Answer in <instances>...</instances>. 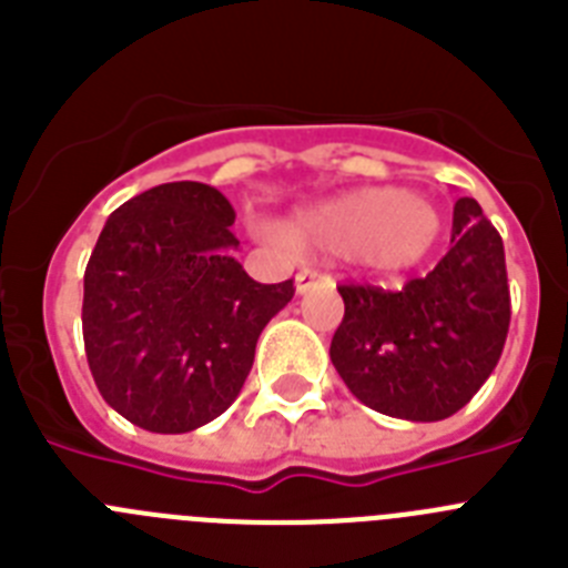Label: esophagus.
I'll return each instance as SVG.
<instances>
[{
  "label": "esophagus",
  "mask_w": 568,
  "mask_h": 568,
  "mask_svg": "<svg viewBox=\"0 0 568 568\" xmlns=\"http://www.w3.org/2000/svg\"><path fill=\"white\" fill-rule=\"evenodd\" d=\"M324 281H329V275L318 273V270H301V273H295V293H307L310 287L324 284Z\"/></svg>",
  "instance_id": "obj_1"
}]
</instances>
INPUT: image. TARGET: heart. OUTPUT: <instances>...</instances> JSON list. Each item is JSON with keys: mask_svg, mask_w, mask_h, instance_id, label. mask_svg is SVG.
Masks as SVG:
<instances>
[{"mask_svg": "<svg viewBox=\"0 0 568 568\" xmlns=\"http://www.w3.org/2000/svg\"><path fill=\"white\" fill-rule=\"evenodd\" d=\"M440 233V219L424 199L404 190L373 187L304 210L290 222L287 241L301 250L353 255L375 275L418 267Z\"/></svg>", "mask_w": 568, "mask_h": 568, "instance_id": "obj_1", "label": "heart"}]
</instances>
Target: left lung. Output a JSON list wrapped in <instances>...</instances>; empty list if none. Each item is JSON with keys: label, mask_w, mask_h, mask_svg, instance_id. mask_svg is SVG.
<instances>
[{"label": "left lung", "mask_w": 568, "mask_h": 568, "mask_svg": "<svg viewBox=\"0 0 568 568\" xmlns=\"http://www.w3.org/2000/svg\"><path fill=\"white\" fill-rule=\"evenodd\" d=\"M344 321L329 358L349 393L404 420H444L498 366L509 333L504 241L475 199H458L453 247L400 293L338 287Z\"/></svg>", "instance_id": "left-lung-1"}]
</instances>
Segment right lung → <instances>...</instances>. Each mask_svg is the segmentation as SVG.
I'll use <instances>...</instances> for the list:
<instances>
[{
	"label": "right lung",
	"instance_id": "1",
	"mask_svg": "<svg viewBox=\"0 0 568 568\" xmlns=\"http://www.w3.org/2000/svg\"><path fill=\"white\" fill-rule=\"evenodd\" d=\"M235 210L170 182L110 213L84 270L82 333L102 398L148 433L199 429L239 398L293 278L258 284L233 250Z\"/></svg>",
	"mask_w": 568,
	"mask_h": 568
}]
</instances>
